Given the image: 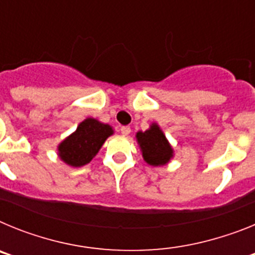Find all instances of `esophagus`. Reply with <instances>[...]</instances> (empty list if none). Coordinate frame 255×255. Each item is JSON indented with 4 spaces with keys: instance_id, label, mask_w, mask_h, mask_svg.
Wrapping results in <instances>:
<instances>
[{
    "instance_id": "34e87169",
    "label": "esophagus",
    "mask_w": 255,
    "mask_h": 255,
    "mask_svg": "<svg viewBox=\"0 0 255 255\" xmlns=\"http://www.w3.org/2000/svg\"><path fill=\"white\" fill-rule=\"evenodd\" d=\"M120 131L124 136H126V135H129L130 132H131V129H130V126H123L120 129Z\"/></svg>"
}]
</instances>
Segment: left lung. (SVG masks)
Wrapping results in <instances>:
<instances>
[{
	"label": "left lung",
	"mask_w": 255,
	"mask_h": 255,
	"mask_svg": "<svg viewBox=\"0 0 255 255\" xmlns=\"http://www.w3.org/2000/svg\"><path fill=\"white\" fill-rule=\"evenodd\" d=\"M136 140L144 161L150 166H163L173 157V149L157 124H152L145 131L136 132Z\"/></svg>",
	"instance_id": "1"
}]
</instances>
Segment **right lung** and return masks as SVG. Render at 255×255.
I'll use <instances>...</instances> for the list:
<instances>
[{
	"label": "right lung",
	"mask_w": 255,
	"mask_h": 255,
	"mask_svg": "<svg viewBox=\"0 0 255 255\" xmlns=\"http://www.w3.org/2000/svg\"><path fill=\"white\" fill-rule=\"evenodd\" d=\"M112 134L114 130L107 124L91 117L85 119L73 134L58 144V155L71 167H82L93 159L106 139Z\"/></svg>",
	"instance_id": "right-lung-1"
}]
</instances>
